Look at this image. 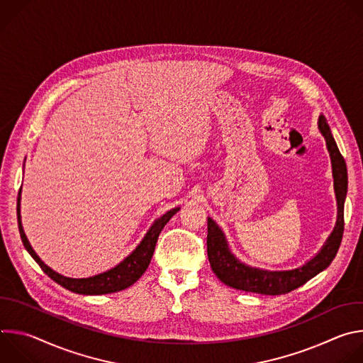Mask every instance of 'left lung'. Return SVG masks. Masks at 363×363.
Masks as SVG:
<instances>
[{"mask_svg":"<svg viewBox=\"0 0 363 363\" xmlns=\"http://www.w3.org/2000/svg\"><path fill=\"white\" fill-rule=\"evenodd\" d=\"M319 129L326 139L328 149L330 152V158H332V167H333L335 191L337 198V223L333 233L328 238L322 251L303 267L290 270V272H266V270L252 269L240 263L230 252L223 231L211 218H208V235H206V251H208V260L213 272L227 286L237 290L266 294V296L286 294L303 286L310 279H313L316 274L323 272L333 262V258L336 257V252L340 247L343 230H345L343 208H345V196L347 191V172H346L345 160L337 149V145L330 133V128L325 116H320L319 119Z\"/></svg>","mask_w":363,"mask_h":363,"instance_id":"obj_1","label":"left lung"}]
</instances>
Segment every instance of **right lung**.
<instances>
[{"label": "right lung", "instance_id": "right-lung-1", "mask_svg": "<svg viewBox=\"0 0 363 363\" xmlns=\"http://www.w3.org/2000/svg\"><path fill=\"white\" fill-rule=\"evenodd\" d=\"M17 216H18V230H20V235L23 240V244L26 247V250L30 252V255L34 258L35 263L40 266V269L51 279L55 280L57 284H60L62 287L77 293V294H108V293H115V291H121L129 286H132L135 281H138L140 279V276L145 273V270L147 269L150 258L153 255L155 251V245H157L158 237L161 234V231L164 230V227L167 225V223L179 211V208H174L171 211H168L167 214H164L161 218H158L157 221L153 223V225L150 227V230L147 231V234L145 235V238L142 240V242L136 247V250L126 257L125 260L118 264L115 269L101 273L89 279H69L65 276H60L59 273L53 272L50 267H47L38 255L34 252V250L31 248L24 231H23V225H21V218H20V194L17 198Z\"/></svg>", "mask_w": 363, "mask_h": 363}]
</instances>
